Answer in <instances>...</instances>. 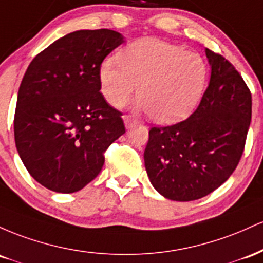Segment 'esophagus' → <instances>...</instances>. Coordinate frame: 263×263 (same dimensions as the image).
<instances>
[{
    "label": "esophagus",
    "mask_w": 263,
    "mask_h": 263,
    "mask_svg": "<svg viewBox=\"0 0 263 263\" xmlns=\"http://www.w3.org/2000/svg\"><path fill=\"white\" fill-rule=\"evenodd\" d=\"M123 119H124V124H125V128L126 129H130L133 125L138 124V120L134 119V118H132V117L126 116V117H124Z\"/></svg>",
    "instance_id": "esophagus-1"
}]
</instances>
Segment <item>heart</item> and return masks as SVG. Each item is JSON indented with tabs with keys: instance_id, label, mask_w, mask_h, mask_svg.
Returning <instances> with one entry per match:
<instances>
[{
	"instance_id": "obj_1",
	"label": "heart",
	"mask_w": 263,
	"mask_h": 263,
	"mask_svg": "<svg viewBox=\"0 0 263 263\" xmlns=\"http://www.w3.org/2000/svg\"><path fill=\"white\" fill-rule=\"evenodd\" d=\"M200 54L156 38L129 44L100 67V88L111 107L122 108L138 90V108L158 124H174L194 111L208 84ZM140 88H137V85Z\"/></svg>"
}]
</instances>
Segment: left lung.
Returning <instances> with one entry per match:
<instances>
[{
  "label": "left lung",
  "mask_w": 263,
  "mask_h": 263,
  "mask_svg": "<svg viewBox=\"0 0 263 263\" xmlns=\"http://www.w3.org/2000/svg\"><path fill=\"white\" fill-rule=\"evenodd\" d=\"M210 82L184 122L154 126L144 161L150 182L174 201L209 195L230 178L243 153L251 123V93L235 67L205 48Z\"/></svg>",
  "instance_id": "1"
}]
</instances>
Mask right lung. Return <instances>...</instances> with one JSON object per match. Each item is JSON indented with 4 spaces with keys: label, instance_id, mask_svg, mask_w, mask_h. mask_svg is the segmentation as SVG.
<instances>
[{
    "label": "right lung",
    "instance_id": "obj_1",
    "mask_svg": "<svg viewBox=\"0 0 263 263\" xmlns=\"http://www.w3.org/2000/svg\"><path fill=\"white\" fill-rule=\"evenodd\" d=\"M124 37L81 29L37 54L23 76L14 113V141L31 176L61 194L98 176L103 153L125 133L122 113L100 90V64Z\"/></svg>",
    "mask_w": 263,
    "mask_h": 263
}]
</instances>
